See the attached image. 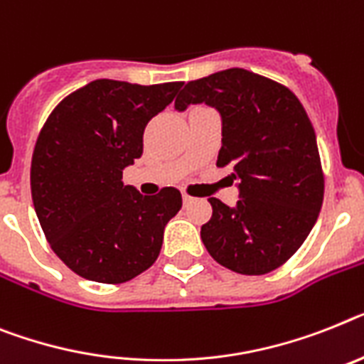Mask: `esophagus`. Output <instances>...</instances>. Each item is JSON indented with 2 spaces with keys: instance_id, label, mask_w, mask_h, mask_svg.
I'll return each instance as SVG.
<instances>
[{
  "instance_id": "34e87169",
  "label": "esophagus",
  "mask_w": 364,
  "mask_h": 364,
  "mask_svg": "<svg viewBox=\"0 0 364 364\" xmlns=\"http://www.w3.org/2000/svg\"><path fill=\"white\" fill-rule=\"evenodd\" d=\"M192 201H194V198L188 196L187 192H183V203H185V205H188V203H192Z\"/></svg>"
}]
</instances>
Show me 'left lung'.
<instances>
[{
  "mask_svg": "<svg viewBox=\"0 0 364 364\" xmlns=\"http://www.w3.org/2000/svg\"><path fill=\"white\" fill-rule=\"evenodd\" d=\"M215 107L222 118L216 166H233L239 201L209 198L213 216L201 225L210 257L244 276H262L298 252L323 200V173L313 124L283 85L242 68L185 85L177 111Z\"/></svg>",
  "mask_w": 364,
  "mask_h": 364,
  "instance_id": "1",
  "label": "left lung"
}]
</instances>
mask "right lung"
<instances>
[{"instance_id":"right-lung-1","label":"right lung","mask_w":364,"mask_h":364,"mask_svg":"<svg viewBox=\"0 0 364 364\" xmlns=\"http://www.w3.org/2000/svg\"><path fill=\"white\" fill-rule=\"evenodd\" d=\"M181 85L96 79L48 116L33 151V205L51 250L77 276L125 283L159 257L181 192L142 196L122 172L142 155L146 125Z\"/></svg>"}]
</instances>
